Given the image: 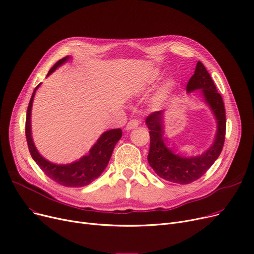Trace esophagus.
Wrapping results in <instances>:
<instances>
[{
	"label": "esophagus",
	"mask_w": 254,
	"mask_h": 254,
	"mask_svg": "<svg viewBox=\"0 0 254 254\" xmlns=\"http://www.w3.org/2000/svg\"><path fill=\"white\" fill-rule=\"evenodd\" d=\"M139 125H140V120H138V119H131V120L128 121V124L127 125V130L133 129V128L137 127Z\"/></svg>",
	"instance_id": "1"
}]
</instances>
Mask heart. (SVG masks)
Wrapping results in <instances>:
<instances>
[{
  "label": "heart",
  "mask_w": 254,
  "mask_h": 254,
  "mask_svg": "<svg viewBox=\"0 0 254 254\" xmlns=\"http://www.w3.org/2000/svg\"><path fill=\"white\" fill-rule=\"evenodd\" d=\"M161 71L160 70H152L151 72H149L144 79H143L140 83H139V89L140 90H144L146 89L147 87H149L150 85L156 83L160 78H161ZM173 84L171 82H168L166 84H164L159 91L156 93V95L153 96L152 98V104L153 106L156 107H160L162 106L165 102L168 100V97L171 93Z\"/></svg>",
  "instance_id": "1"
}]
</instances>
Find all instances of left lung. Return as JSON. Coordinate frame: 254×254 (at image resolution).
<instances>
[{
    "instance_id": "obj_1",
    "label": "left lung",
    "mask_w": 254,
    "mask_h": 254,
    "mask_svg": "<svg viewBox=\"0 0 254 254\" xmlns=\"http://www.w3.org/2000/svg\"><path fill=\"white\" fill-rule=\"evenodd\" d=\"M195 90L201 91L204 102L211 108L217 120L215 141L211 147L199 156L182 157L167 145L166 140L163 137V111L151 113L145 120L150 136L147 157L150 167L163 180L175 184L187 185L201 178L218 159L224 145L226 129L224 103L222 96L216 89L211 75L200 61L197 62L194 74L187 84V92Z\"/></svg>"
}]
</instances>
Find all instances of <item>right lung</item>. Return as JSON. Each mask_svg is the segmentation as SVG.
<instances>
[{
    "instance_id": "1",
    "label": "right lung",
    "mask_w": 254,
    "mask_h": 254,
    "mask_svg": "<svg viewBox=\"0 0 254 254\" xmlns=\"http://www.w3.org/2000/svg\"><path fill=\"white\" fill-rule=\"evenodd\" d=\"M69 59L70 57L67 56L59 60L50 69L48 76ZM39 86L40 84L35 88L34 92H33L31 96L26 117V138L28 142L29 151L33 160L36 162L40 169L50 179L58 183L59 185L71 187V188H80V187L89 185L94 180H96L108 166V163L110 159H111L116 143L119 141L121 136H123V130L120 128H114L105 131L98 138L95 144L91 147L89 153L82 157L78 161L65 165L55 164L48 161L38 152L37 148L34 145V142H33L31 133V110L33 100H34L36 90L38 89Z\"/></svg>"
}]
</instances>
